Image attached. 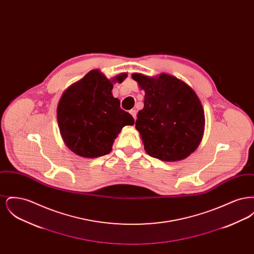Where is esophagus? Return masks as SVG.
Here are the masks:
<instances>
[{"label": "esophagus", "mask_w": 254, "mask_h": 254, "mask_svg": "<svg viewBox=\"0 0 254 254\" xmlns=\"http://www.w3.org/2000/svg\"><path fill=\"white\" fill-rule=\"evenodd\" d=\"M130 114L132 115L134 120H136V117H137V111H136L135 109H131V110H130Z\"/></svg>", "instance_id": "obj_1"}]
</instances>
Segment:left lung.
<instances>
[{"instance_id": "1", "label": "left lung", "mask_w": 254, "mask_h": 254, "mask_svg": "<svg viewBox=\"0 0 254 254\" xmlns=\"http://www.w3.org/2000/svg\"><path fill=\"white\" fill-rule=\"evenodd\" d=\"M132 79L145 90L135 127L146 153L169 162L188 157L200 144L205 126L204 109L193 89L165 73L158 78L133 73Z\"/></svg>"}]
</instances>
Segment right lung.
I'll list each match as a JSON object with an SVG mask.
<instances>
[{"instance_id": "1", "label": "right lung", "mask_w": 254, "mask_h": 254, "mask_svg": "<svg viewBox=\"0 0 254 254\" xmlns=\"http://www.w3.org/2000/svg\"><path fill=\"white\" fill-rule=\"evenodd\" d=\"M127 74L112 80L122 83ZM111 81L99 70H91L69 86L61 98L57 119L62 138L75 154L96 158L109 154L125 126H132V116L120 108L112 95Z\"/></svg>"}]
</instances>
